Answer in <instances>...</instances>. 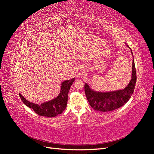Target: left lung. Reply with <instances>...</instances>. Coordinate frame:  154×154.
Returning a JSON list of instances; mask_svg holds the SVG:
<instances>
[{"mask_svg":"<svg viewBox=\"0 0 154 154\" xmlns=\"http://www.w3.org/2000/svg\"><path fill=\"white\" fill-rule=\"evenodd\" d=\"M128 48H130V47ZM136 71L134 60H133L132 79L127 87L123 90L114 92H99L91 89L85 83V92L87 99L92 108L95 110L103 112L112 111L123 106L131 97L136 86Z\"/></svg>","mask_w":154,"mask_h":154,"instance_id":"1","label":"left lung"}]
</instances>
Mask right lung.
Returning <instances> with one entry per match:
<instances>
[{
	"label": "right lung",
	"mask_w": 154,
	"mask_h": 154,
	"mask_svg": "<svg viewBox=\"0 0 154 154\" xmlns=\"http://www.w3.org/2000/svg\"><path fill=\"white\" fill-rule=\"evenodd\" d=\"M74 81V78L71 80L63 82L62 83L61 91L58 96L53 100L45 102L41 105L31 103L26 100L20 94H19V96L23 103L29 108L32 109L38 115L48 118H53L62 114L66 109L67 104L68 93Z\"/></svg>",
	"instance_id": "right-lung-1"
}]
</instances>
